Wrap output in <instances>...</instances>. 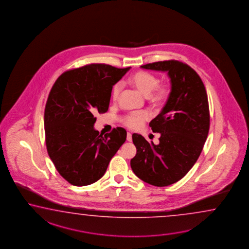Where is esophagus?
Returning <instances> with one entry per match:
<instances>
[{"label": "esophagus", "mask_w": 249, "mask_h": 249, "mask_svg": "<svg viewBox=\"0 0 249 249\" xmlns=\"http://www.w3.org/2000/svg\"><path fill=\"white\" fill-rule=\"evenodd\" d=\"M127 140L128 142H131V141H132V134H131V133L127 132Z\"/></svg>", "instance_id": "1"}]
</instances>
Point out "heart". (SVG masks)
Wrapping results in <instances>:
<instances>
[{
    "label": "heart",
    "mask_w": 249,
    "mask_h": 249,
    "mask_svg": "<svg viewBox=\"0 0 249 249\" xmlns=\"http://www.w3.org/2000/svg\"><path fill=\"white\" fill-rule=\"evenodd\" d=\"M129 83L135 87L138 91L144 96H148L150 102L154 106H160L168 99L170 89L166 84L158 83L157 77L148 71H139L135 72L128 79ZM122 85L121 82L115 83L112 89V100L116 101L120 93L122 91ZM150 114L147 111H137L130 112L122 119L125 126L132 129L140 128L143 123L149 120Z\"/></svg>",
    "instance_id": "b5f03b06"
}]
</instances>
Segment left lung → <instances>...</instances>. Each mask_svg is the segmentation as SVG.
<instances>
[{
    "mask_svg": "<svg viewBox=\"0 0 249 249\" xmlns=\"http://www.w3.org/2000/svg\"><path fill=\"white\" fill-rule=\"evenodd\" d=\"M141 68L167 71L171 91L160 113L149 124L153 132L160 134V143L133 134L137 154L130 166L143 182L168 186L182 179L202 152L210 124L208 95L198 73L182 62H155Z\"/></svg>",
    "mask_w": 249,
    "mask_h": 249,
    "instance_id": "obj_1",
    "label": "left lung"
}]
</instances>
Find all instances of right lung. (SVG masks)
<instances>
[{
  "label": "right lung",
  "mask_w": 249,
  "mask_h": 249,
  "mask_svg": "<svg viewBox=\"0 0 249 249\" xmlns=\"http://www.w3.org/2000/svg\"><path fill=\"white\" fill-rule=\"evenodd\" d=\"M130 67L90 64L62 73L46 103V146L56 170L68 183L85 186L105 175L127 138L123 127L105 136L94 128L95 114L108 111L112 86Z\"/></svg>",
  "instance_id": "1"
}]
</instances>
